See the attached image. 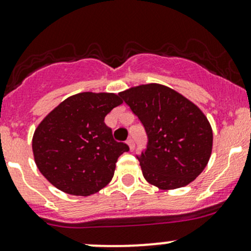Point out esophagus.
<instances>
[{"label": "esophagus", "mask_w": 251, "mask_h": 251, "mask_svg": "<svg viewBox=\"0 0 251 251\" xmlns=\"http://www.w3.org/2000/svg\"><path fill=\"white\" fill-rule=\"evenodd\" d=\"M126 143H127L128 147H130V151H133V149H135V142H133V140L128 138V140L126 141Z\"/></svg>", "instance_id": "esophagus-1"}]
</instances>
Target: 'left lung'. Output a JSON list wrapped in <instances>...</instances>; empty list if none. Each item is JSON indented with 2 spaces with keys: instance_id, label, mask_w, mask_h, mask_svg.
I'll list each match as a JSON object with an SVG mask.
<instances>
[{
  "instance_id": "1",
  "label": "left lung",
  "mask_w": 251,
  "mask_h": 251,
  "mask_svg": "<svg viewBox=\"0 0 251 251\" xmlns=\"http://www.w3.org/2000/svg\"><path fill=\"white\" fill-rule=\"evenodd\" d=\"M138 116L148 136L137 156L144 178L160 189L187 186L207 165L212 130L204 113L181 93L159 83L119 93Z\"/></svg>"
}]
</instances>
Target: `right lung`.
I'll use <instances>...</instances> for the list:
<instances>
[{
  "label": "right lung",
  "instance_id": "1",
  "mask_svg": "<svg viewBox=\"0 0 251 251\" xmlns=\"http://www.w3.org/2000/svg\"><path fill=\"white\" fill-rule=\"evenodd\" d=\"M121 103L115 93H77L39 124L32 137L35 163L55 188L87 197L111 181L118 158L130 148L114 140L104 118Z\"/></svg>",
  "mask_w": 251,
  "mask_h": 251
}]
</instances>
